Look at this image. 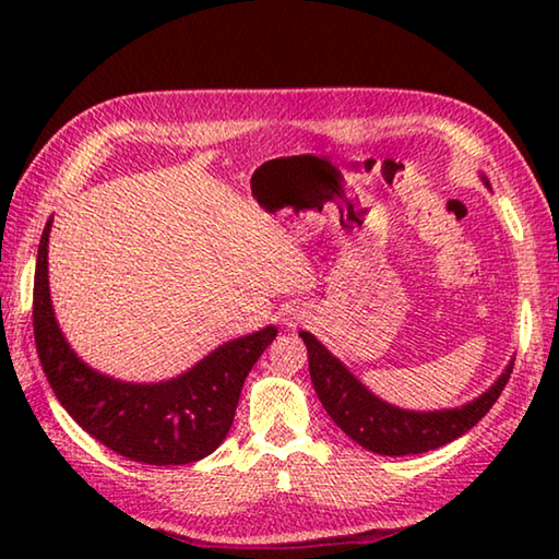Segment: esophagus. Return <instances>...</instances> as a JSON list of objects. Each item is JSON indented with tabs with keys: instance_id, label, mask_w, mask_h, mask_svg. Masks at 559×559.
<instances>
[{
	"instance_id": "34e87169",
	"label": "esophagus",
	"mask_w": 559,
	"mask_h": 559,
	"mask_svg": "<svg viewBox=\"0 0 559 559\" xmlns=\"http://www.w3.org/2000/svg\"><path fill=\"white\" fill-rule=\"evenodd\" d=\"M288 325H293V323H288Z\"/></svg>"
}]
</instances>
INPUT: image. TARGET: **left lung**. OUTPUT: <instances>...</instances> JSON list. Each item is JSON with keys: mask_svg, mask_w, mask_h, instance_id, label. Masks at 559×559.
<instances>
[{"mask_svg": "<svg viewBox=\"0 0 559 559\" xmlns=\"http://www.w3.org/2000/svg\"><path fill=\"white\" fill-rule=\"evenodd\" d=\"M478 177L490 189L488 177ZM300 337L308 347L310 380H313L318 400L323 402L330 419L359 447L372 453H382V456L424 453L463 437L496 404L515 362V357L510 359L498 380L484 394H478L476 400L451 406V409L416 412L402 409V406L372 394L316 335L300 330Z\"/></svg>", "mask_w": 559, "mask_h": 559, "instance_id": "obj_1", "label": "left lung"}]
</instances>
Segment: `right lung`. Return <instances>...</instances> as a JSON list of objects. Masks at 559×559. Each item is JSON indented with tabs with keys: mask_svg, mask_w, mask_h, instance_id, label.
Listing matches in <instances>:
<instances>
[{
	"mask_svg": "<svg viewBox=\"0 0 559 559\" xmlns=\"http://www.w3.org/2000/svg\"><path fill=\"white\" fill-rule=\"evenodd\" d=\"M44 226L34 273V337L56 400L103 447L150 466H182L219 449L231 429L243 380L263 355L276 325L229 340L187 372L163 382H122L93 370L73 353L53 313L49 234Z\"/></svg>",
	"mask_w": 559,
	"mask_h": 559,
	"instance_id": "add662e5",
	"label": "right lung"
}]
</instances>
